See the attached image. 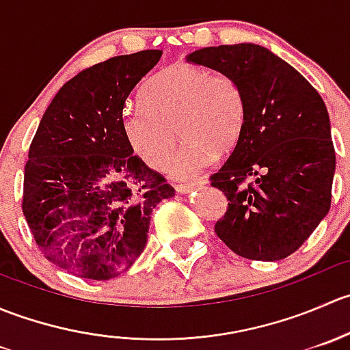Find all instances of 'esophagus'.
Listing matches in <instances>:
<instances>
[{
	"label": "esophagus",
	"mask_w": 350,
	"mask_h": 350,
	"mask_svg": "<svg viewBox=\"0 0 350 350\" xmlns=\"http://www.w3.org/2000/svg\"><path fill=\"white\" fill-rule=\"evenodd\" d=\"M200 185H203V181H198V183H185V185H176V191L181 193V195H188L191 193L193 189L198 188Z\"/></svg>",
	"instance_id": "obj_1"
}]
</instances>
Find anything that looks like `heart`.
Listing matches in <instances>:
<instances>
[{
	"label": "heart",
	"mask_w": 350,
	"mask_h": 350,
	"mask_svg": "<svg viewBox=\"0 0 350 350\" xmlns=\"http://www.w3.org/2000/svg\"><path fill=\"white\" fill-rule=\"evenodd\" d=\"M142 107L122 113V133L144 164L164 169L176 147V130L185 140L171 164L176 178H193L215 152L234 149L245 120L237 81L189 62L169 66L140 93Z\"/></svg>",
	"instance_id": "heart-1"
}]
</instances>
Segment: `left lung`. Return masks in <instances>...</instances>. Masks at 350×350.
<instances>
[{
    "label": "left lung",
    "instance_id": "8db88e82",
    "mask_svg": "<svg viewBox=\"0 0 350 350\" xmlns=\"http://www.w3.org/2000/svg\"><path fill=\"white\" fill-rule=\"evenodd\" d=\"M188 62L234 77L245 105L241 139L210 176L228 201L215 234L245 259L291 256L332 203L335 149L322 96L295 67L256 44L201 49Z\"/></svg>",
    "mask_w": 350,
    "mask_h": 350
}]
</instances>
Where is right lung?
I'll return each mask as SVG.
<instances>
[{"instance_id": "right-lung-1", "label": "right lung", "mask_w": 350, "mask_h": 350, "mask_svg": "<svg viewBox=\"0 0 350 350\" xmlns=\"http://www.w3.org/2000/svg\"><path fill=\"white\" fill-rule=\"evenodd\" d=\"M161 51L116 55L69 79L28 149L22 210L45 259L105 281L125 273L147 243L150 213L174 196L122 133L129 94Z\"/></svg>"}]
</instances>
